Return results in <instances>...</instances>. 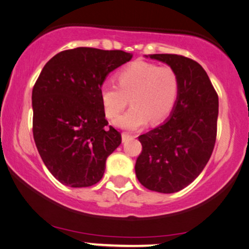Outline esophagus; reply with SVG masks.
I'll return each mask as SVG.
<instances>
[{"instance_id":"obj_1","label":"esophagus","mask_w":249,"mask_h":249,"mask_svg":"<svg viewBox=\"0 0 249 249\" xmlns=\"http://www.w3.org/2000/svg\"><path fill=\"white\" fill-rule=\"evenodd\" d=\"M134 137L131 136V134H128L126 132H124L122 134V140L123 142H131V140H133Z\"/></svg>"}]
</instances>
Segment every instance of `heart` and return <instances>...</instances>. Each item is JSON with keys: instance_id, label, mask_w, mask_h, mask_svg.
I'll use <instances>...</instances> for the list:
<instances>
[{"instance_id": "1", "label": "heart", "mask_w": 249, "mask_h": 249, "mask_svg": "<svg viewBox=\"0 0 249 249\" xmlns=\"http://www.w3.org/2000/svg\"><path fill=\"white\" fill-rule=\"evenodd\" d=\"M116 85L104 82L100 87V102L107 119H115L126 106L131 107L116 119L117 127L136 131L151 121L153 124L168 117L179 95V77L168 66L134 61L116 73Z\"/></svg>"}]
</instances>
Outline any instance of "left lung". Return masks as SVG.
<instances>
[{
    "instance_id": "left-lung-1",
    "label": "left lung",
    "mask_w": 249,
    "mask_h": 249,
    "mask_svg": "<svg viewBox=\"0 0 249 249\" xmlns=\"http://www.w3.org/2000/svg\"><path fill=\"white\" fill-rule=\"evenodd\" d=\"M179 77V95L169 119L138 137L142 151L136 175L152 191L173 194L184 189L202 173L217 137L218 95L198 62L178 54H151Z\"/></svg>"
}]
</instances>
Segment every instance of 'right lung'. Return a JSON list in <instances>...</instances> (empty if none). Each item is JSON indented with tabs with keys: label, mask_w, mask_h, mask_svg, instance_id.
<instances>
[{
	"label": "right lung",
	"mask_w": 249,
	"mask_h": 249,
	"mask_svg": "<svg viewBox=\"0 0 249 249\" xmlns=\"http://www.w3.org/2000/svg\"><path fill=\"white\" fill-rule=\"evenodd\" d=\"M132 59L124 51L66 50L44 66L32 90V132L45 166L62 184L90 187L103 178L107 158L121 145L107 127L100 87Z\"/></svg>",
	"instance_id": "right-lung-1"
}]
</instances>
